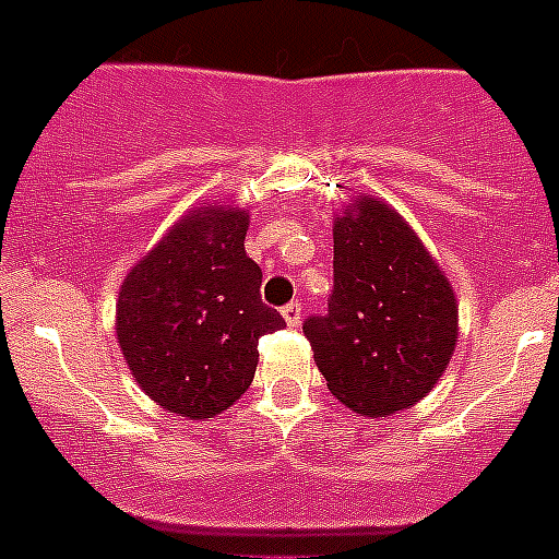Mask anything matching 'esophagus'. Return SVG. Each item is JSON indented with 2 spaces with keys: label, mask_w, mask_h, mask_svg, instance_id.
<instances>
[{
  "label": "esophagus",
  "mask_w": 559,
  "mask_h": 559,
  "mask_svg": "<svg viewBox=\"0 0 559 559\" xmlns=\"http://www.w3.org/2000/svg\"><path fill=\"white\" fill-rule=\"evenodd\" d=\"M283 319L288 321V326H299L301 321V301H290L283 307Z\"/></svg>",
  "instance_id": "esophagus-1"
}]
</instances>
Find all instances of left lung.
Listing matches in <instances>:
<instances>
[{
    "instance_id": "left-lung-1",
    "label": "left lung",
    "mask_w": 559,
    "mask_h": 559,
    "mask_svg": "<svg viewBox=\"0 0 559 559\" xmlns=\"http://www.w3.org/2000/svg\"><path fill=\"white\" fill-rule=\"evenodd\" d=\"M335 288L305 335L332 396L362 416L413 407L447 371L457 299L427 246L391 204L360 197L332 227Z\"/></svg>"
}]
</instances>
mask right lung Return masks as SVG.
<instances>
[{
    "label": "right lung",
    "instance_id": "obj_1",
    "mask_svg": "<svg viewBox=\"0 0 559 559\" xmlns=\"http://www.w3.org/2000/svg\"><path fill=\"white\" fill-rule=\"evenodd\" d=\"M249 213L202 204L179 218L121 283L116 335L141 391L199 421L252 385L258 341L283 330L260 299L263 271L246 258Z\"/></svg>",
    "mask_w": 559,
    "mask_h": 559
}]
</instances>
